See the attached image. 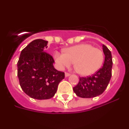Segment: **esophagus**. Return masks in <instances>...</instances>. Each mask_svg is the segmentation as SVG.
<instances>
[{"instance_id": "esophagus-1", "label": "esophagus", "mask_w": 129, "mask_h": 129, "mask_svg": "<svg viewBox=\"0 0 129 129\" xmlns=\"http://www.w3.org/2000/svg\"><path fill=\"white\" fill-rule=\"evenodd\" d=\"M70 75V73H68V72H65V76L66 77H68V76H69Z\"/></svg>"}]
</instances>
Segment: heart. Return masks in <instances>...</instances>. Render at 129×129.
Returning <instances> with one entry per match:
<instances>
[{
  "instance_id": "heart-1",
  "label": "heart",
  "mask_w": 129,
  "mask_h": 129,
  "mask_svg": "<svg viewBox=\"0 0 129 129\" xmlns=\"http://www.w3.org/2000/svg\"><path fill=\"white\" fill-rule=\"evenodd\" d=\"M54 58L60 69L70 67L74 62V69L79 74L90 76L101 68L104 54L100 49L85 43L68 48L64 53L55 52Z\"/></svg>"
}]
</instances>
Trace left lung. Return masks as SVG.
I'll use <instances>...</instances> for the list:
<instances>
[{"mask_svg": "<svg viewBox=\"0 0 129 129\" xmlns=\"http://www.w3.org/2000/svg\"><path fill=\"white\" fill-rule=\"evenodd\" d=\"M105 54L103 66L91 76L80 77L79 81L73 88L77 96L83 98H91L101 95L106 89L112 76V59L110 51L103 44Z\"/></svg>", "mask_w": 129, "mask_h": 129, "instance_id": "obj_1", "label": "left lung"}]
</instances>
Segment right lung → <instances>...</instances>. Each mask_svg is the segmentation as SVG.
Instances as JSON below:
<instances>
[{
    "instance_id": "right-lung-1",
    "label": "right lung",
    "mask_w": 129,
    "mask_h": 129,
    "mask_svg": "<svg viewBox=\"0 0 129 129\" xmlns=\"http://www.w3.org/2000/svg\"><path fill=\"white\" fill-rule=\"evenodd\" d=\"M48 41L35 39L21 51L17 62L20 86L28 95L36 100L52 98L64 73L53 67V57L44 51Z\"/></svg>"
}]
</instances>
